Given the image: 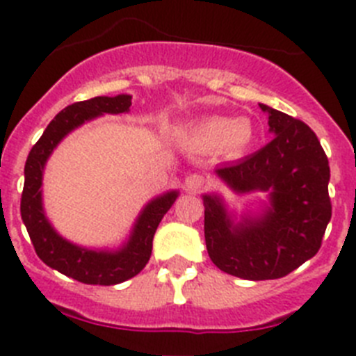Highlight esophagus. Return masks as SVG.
Segmentation results:
<instances>
[{"instance_id":"1","label":"esophagus","mask_w":356,"mask_h":356,"mask_svg":"<svg viewBox=\"0 0 356 356\" xmlns=\"http://www.w3.org/2000/svg\"><path fill=\"white\" fill-rule=\"evenodd\" d=\"M203 185H205V178L201 175H188L187 178H185V187H187V191H191V193H197V191H201L203 188Z\"/></svg>"}]
</instances>
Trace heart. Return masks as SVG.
Wrapping results in <instances>:
<instances>
[{
	"label": "heart",
	"mask_w": 356,
	"mask_h": 356,
	"mask_svg": "<svg viewBox=\"0 0 356 356\" xmlns=\"http://www.w3.org/2000/svg\"><path fill=\"white\" fill-rule=\"evenodd\" d=\"M254 140L253 122L248 118L212 115L194 124L185 134V144L196 151H217L229 156H241Z\"/></svg>",
	"instance_id": "b5f03b06"
}]
</instances>
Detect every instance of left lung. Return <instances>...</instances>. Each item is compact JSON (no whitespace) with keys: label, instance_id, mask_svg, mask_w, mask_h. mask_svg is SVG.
Segmentation results:
<instances>
[{"label":"left lung","instance_id":"8db88e82","mask_svg":"<svg viewBox=\"0 0 356 356\" xmlns=\"http://www.w3.org/2000/svg\"><path fill=\"white\" fill-rule=\"evenodd\" d=\"M275 134L269 144L229 165L219 178L235 193H271V209L234 225L217 196H203L209 257L221 271L244 280H276L312 259L332 219L328 156L310 127L260 105Z\"/></svg>","mask_w":356,"mask_h":356}]
</instances>
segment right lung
I'll return each instance as SVG.
<instances>
[{
    "label": "right lung",
    "mask_w": 356,
    "mask_h": 356,
    "mask_svg": "<svg viewBox=\"0 0 356 356\" xmlns=\"http://www.w3.org/2000/svg\"><path fill=\"white\" fill-rule=\"evenodd\" d=\"M130 105L131 96L119 94L115 97H90L87 102H78L65 106L49 122L35 146L31 147L26 165H24L21 217L31 238V244L35 248L37 257L46 266L53 267L69 278L78 280L81 284L115 285L139 275L151 257L153 237L159 228V222L178 197V193L172 191L151 201L140 213L127 246L114 253L85 250V248H78L64 241L44 216L42 201H40L42 169L56 144L85 121L102 114H122L130 110Z\"/></svg>",
    "instance_id": "1"
}]
</instances>
